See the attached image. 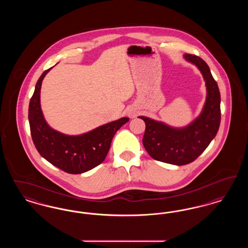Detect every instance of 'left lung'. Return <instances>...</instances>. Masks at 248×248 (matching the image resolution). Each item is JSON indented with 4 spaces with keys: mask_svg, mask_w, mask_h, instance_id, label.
I'll list each match as a JSON object with an SVG mask.
<instances>
[{
    "mask_svg": "<svg viewBox=\"0 0 248 248\" xmlns=\"http://www.w3.org/2000/svg\"><path fill=\"white\" fill-rule=\"evenodd\" d=\"M186 60L196 65L203 76L207 95L200 116L184 128H173L161 122L140 116L146 129L143 146L154 160L176 165L196 160L216 137L220 124V93L208 65L195 55L185 54Z\"/></svg>",
    "mask_w": 248,
    "mask_h": 248,
    "instance_id": "left-lung-1",
    "label": "left lung"
}]
</instances>
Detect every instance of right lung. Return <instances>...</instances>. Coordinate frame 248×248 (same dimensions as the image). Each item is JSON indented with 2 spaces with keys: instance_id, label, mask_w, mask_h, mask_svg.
I'll list each match as a JSON object with an SVG mask.
<instances>
[{
  "instance_id": "1",
  "label": "right lung",
  "mask_w": 248,
  "mask_h": 248,
  "mask_svg": "<svg viewBox=\"0 0 248 248\" xmlns=\"http://www.w3.org/2000/svg\"><path fill=\"white\" fill-rule=\"evenodd\" d=\"M52 68L43 72L30 101L29 122L32 141L38 153L50 164L69 174L84 173L105 160L115 133L129 118L119 119L80 136H67L52 129L44 118L40 104L42 82Z\"/></svg>"
}]
</instances>
